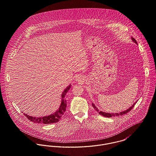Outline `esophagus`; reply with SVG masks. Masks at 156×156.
I'll list each match as a JSON object with an SVG mask.
<instances>
[{
    "mask_svg": "<svg viewBox=\"0 0 156 156\" xmlns=\"http://www.w3.org/2000/svg\"><path fill=\"white\" fill-rule=\"evenodd\" d=\"M81 79H81V77H77L76 78V81H77V82L81 81V80H82Z\"/></svg>",
    "mask_w": 156,
    "mask_h": 156,
    "instance_id": "obj_1",
    "label": "esophagus"
}]
</instances>
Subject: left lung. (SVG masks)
Returning <instances> with one entry per match:
<instances>
[{"mask_svg": "<svg viewBox=\"0 0 156 156\" xmlns=\"http://www.w3.org/2000/svg\"><path fill=\"white\" fill-rule=\"evenodd\" d=\"M131 39H132V41H133L135 44H136L137 45V42H136V41L135 40V39H134L133 37H131ZM137 101H136L135 103H134L133 105L131 107H129V108L128 109H127L126 110L123 111H122V112H115V113H109V112H105L101 111L99 110V109L96 106V105L93 104V103H92V105H93V108L96 110V111L98 112L99 114H100L101 115H103L104 117H115V116H120V115H123V114H125L128 113V112H129V111L131 110V109L134 106V105L137 103Z\"/></svg>", "mask_w": 156, "mask_h": 156, "instance_id": "1", "label": "left lung"}]
</instances>
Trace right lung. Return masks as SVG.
Masks as SVG:
<instances>
[{
  "instance_id": "obj_1",
  "label": "right lung",
  "mask_w": 156,
  "mask_h": 156,
  "mask_svg": "<svg viewBox=\"0 0 156 156\" xmlns=\"http://www.w3.org/2000/svg\"><path fill=\"white\" fill-rule=\"evenodd\" d=\"M71 87V85L69 84L63 91L62 94V100H61V104L58 108V109L49 115H45L44 117H32L26 114H23L30 120L32 121L34 123H44V124H50L52 123H56L60 120L62 115L64 114L65 111H66V101L65 100V98L68 93V91L70 90V88Z\"/></svg>"
}]
</instances>
